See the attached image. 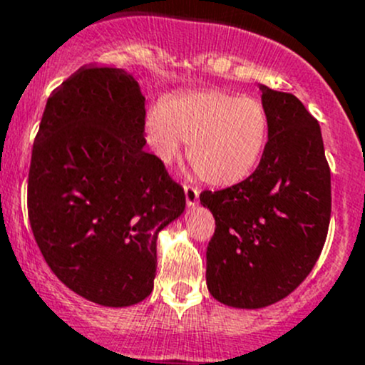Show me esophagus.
Listing matches in <instances>:
<instances>
[{
  "mask_svg": "<svg viewBox=\"0 0 365 365\" xmlns=\"http://www.w3.org/2000/svg\"><path fill=\"white\" fill-rule=\"evenodd\" d=\"M184 195H186L187 207H195V205L198 204V198H200V191H198L195 186L184 184Z\"/></svg>",
  "mask_w": 365,
  "mask_h": 365,
  "instance_id": "esophagus-1",
  "label": "esophagus"
}]
</instances>
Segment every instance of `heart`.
I'll return each mask as SVG.
<instances>
[{
	"mask_svg": "<svg viewBox=\"0 0 365 365\" xmlns=\"http://www.w3.org/2000/svg\"><path fill=\"white\" fill-rule=\"evenodd\" d=\"M145 128L163 165L174 163L187 142V158L205 182L234 186L257 167L269 125L258 100L204 89L165 98L149 112Z\"/></svg>",
	"mask_w": 365,
	"mask_h": 365,
	"instance_id": "obj_1",
	"label": "heart"
}]
</instances>
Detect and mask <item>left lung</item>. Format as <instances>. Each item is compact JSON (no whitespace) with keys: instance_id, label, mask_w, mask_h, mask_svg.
Instances as JSON below:
<instances>
[{"instance_id":"obj_1","label":"left lung","mask_w":365,"mask_h":365,"mask_svg":"<svg viewBox=\"0 0 365 365\" xmlns=\"http://www.w3.org/2000/svg\"><path fill=\"white\" fill-rule=\"evenodd\" d=\"M269 140L257 170L200 204L216 230L207 246V288L221 304L260 309L302 283L330 223V168L322 130L292 93L260 86Z\"/></svg>"}]
</instances>
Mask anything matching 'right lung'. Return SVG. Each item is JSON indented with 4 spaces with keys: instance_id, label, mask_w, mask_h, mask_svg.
Wrapping results in <instances>:
<instances>
[{
    "instance_id": "obj_1",
    "label": "right lung",
    "mask_w": 365,
    "mask_h": 365,
    "mask_svg": "<svg viewBox=\"0 0 365 365\" xmlns=\"http://www.w3.org/2000/svg\"><path fill=\"white\" fill-rule=\"evenodd\" d=\"M145 98L133 75L82 66L54 89L33 144L28 214L52 272L107 307L153 292L160 230L184 190L144 151Z\"/></svg>"
}]
</instances>
